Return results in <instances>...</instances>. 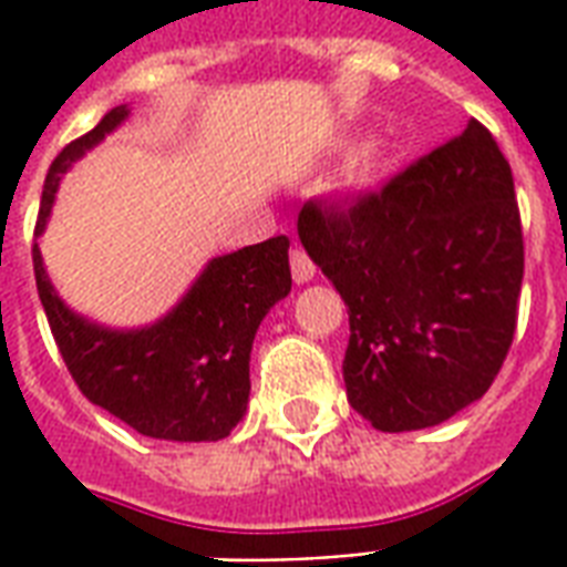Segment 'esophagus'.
Returning <instances> with one entry per match:
<instances>
[{
	"label": "esophagus",
	"instance_id": "esophagus-1",
	"mask_svg": "<svg viewBox=\"0 0 567 567\" xmlns=\"http://www.w3.org/2000/svg\"><path fill=\"white\" fill-rule=\"evenodd\" d=\"M291 276L297 285H306L315 279V265L309 255L302 252V249H293L291 252Z\"/></svg>",
	"mask_w": 567,
	"mask_h": 567
}]
</instances>
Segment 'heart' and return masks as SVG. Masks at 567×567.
Masks as SVG:
<instances>
[{
	"label": "heart",
	"instance_id": "1",
	"mask_svg": "<svg viewBox=\"0 0 567 567\" xmlns=\"http://www.w3.org/2000/svg\"><path fill=\"white\" fill-rule=\"evenodd\" d=\"M383 166H386V148H383V142L380 140L365 142V145L357 151V157H353V178L357 181L378 178L380 168Z\"/></svg>",
	"mask_w": 567,
	"mask_h": 567
}]
</instances>
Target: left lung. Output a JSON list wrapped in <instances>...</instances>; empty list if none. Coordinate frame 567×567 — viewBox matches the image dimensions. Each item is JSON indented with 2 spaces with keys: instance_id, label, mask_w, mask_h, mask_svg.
<instances>
[{
  "instance_id": "left-lung-1",
  "label": "left lung",
  "mask_w": 567,
  "mask_h": 567,
  "mask_svg": "<svg viewBox=\"0 0 567 567\" xmlns=\"http://www.w3.org/2000/svg\"><path fill=\"white\" fill-rule=\"evenodd\" d=\"M297 235L351 315L348 401L378 431L446 422L494 383L514 339L524 235L508 159L478 121L348 210Z\"/></svg>"
}]
</instances>
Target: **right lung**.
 <instances>
[{
    "instance_id": "add662e5",
    "label": "right lung",
    "mask_w": 567,
    "mask_h": 567,
    "mask_svg": "<svg viewBox=\"0 0 567 567\" xmlns=\"http://www.w3.org/2000/svg\"><path fill=\"white\" fill-rule=\"evenodd\" d=\"M127 118L121 103L53 159L34 237L47 231L64 172ZM32 261L59 353L85 399L154 440L214 443L235 431L249 404L255 332L291 291L288 237L216 255L163 318L130 330L73 312L50 282L38 240Z\"/></svg>"
}]
</instances>
